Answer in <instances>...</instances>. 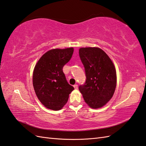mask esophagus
Listing matches in <instances>:
<instances>
[{"mask_svg":"<svg viewBox=\"0 0 146 146\" xmlns=\"http://www.w3.org/2000/svg\"><path fill=\"white\" fill-rule=\"evenodd\" d=\"M73 87H74V88L75 89H78V84H74V85L73 86Z\"/></svg>","mask_w":146,"mask_h":146,"instance_id":"esophagus-1","label":"esophagus"}]
</instances>
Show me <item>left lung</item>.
Returning <instances> with one entry per match:
<instances>
[{
  "label": "left lung",
  "mask_w": 146,
  "mask_h": 146,
  "mask_svg": "<svg viewBox=\"0 0 146 146\" xmlns=\"http://www.w3.org/2000/svg\"><path fill=\"white\" fill-rule=\"evenodd\" d=\"M79 55L86 77L79 90L89 107H102L111 99L117 85L113 63L106 52L98 47L80 48Z\"/></svg>",
  "instance_id": "1"
}]
</instances>
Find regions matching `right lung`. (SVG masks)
<instances>
[{"label":"right lung","mask_w":146,"mask_h":146,"mask_svg":"<svg viewBox=\"0 0 146 146\" xmlns=\"http://www.w3.org/2000/svg\"><path fill=\"white\" fill-rule=\"evenodd\" d=\"M73 50L72 47L50 50L40 57L35 67L33 87L37 98L47 109H61L74 89L63 72V67L70 61Z\"/></svg>","instance_id":"add662e5"}]
</instances>
